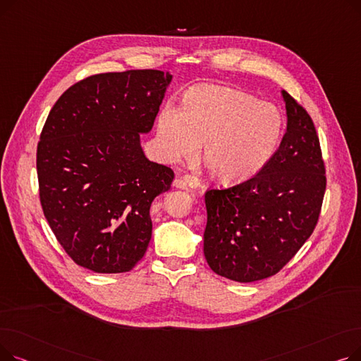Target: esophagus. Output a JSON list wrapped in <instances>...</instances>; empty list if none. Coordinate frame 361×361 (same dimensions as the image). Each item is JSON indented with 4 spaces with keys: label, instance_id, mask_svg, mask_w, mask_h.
<instances>
[{
    "label": "esophagus",
    "instance_id": "obj_1",
    "mask_svg": "<svg viewBox=\"0 0 361 361\" xmlns=\"http://www.w3.org/2000/svg\"><path fill=\"white\" fill-rule=\"evenodd\" d=\"M174 187H177V188H197V187H200V180L195 176L184 174L174 180Z\"/></svg>",
    "mask_w": 361,
    "mask_h": 361
}]
</instances>
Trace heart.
I'll return each instance as SVG.
<instances>
[{
	"label": "heart",
	"mask_w": 361,
	"mask_h": 361,
	"mask_svg": "<svg viewBox=\"0 0 361 361\" xmlns=\"http://www.w3.org/2000/svg\"><path fill=\"white\" fill-rule=\"evenodd\" d=\"M162 154L168 161L196 157L224 183L256 176L276 152L282 136L279 111L238 89L200 85L187 90L183 105L165 104L157 121Z\"/></svg>",
	"instance_id": "1"
}]
</instances>
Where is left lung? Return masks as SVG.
Here are the masks:
<instances>
[{"mask_svg": "<svg viewBox=\"0 0 361 361\" xmlns=\"http://www.w3.org/2000/svg\"><path fill=\"white\" fill-rule=\"evenodd\" d=\"M287 131L256 176L204 193L203 253L211 269L237 282L278 274L312 235L326 190L325 162L309 112L282 90Z\"/></svg>", "mask_w": 361, "mask_h": 361, "instance_id": "left-lung-1", "label": "left lung"}]
</instances>
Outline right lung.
<instances>
[{"label":"right lung","instance_id":"obj_1","mask_svg":"<svg viewBox=\"0 0 361 361\" xmlns=\"http://www.w3.org/2000/svg\"><path fill=\"white\" fill-rule=\"evenodd\" d=\"M171 79L159 70L89 75L49 111L36 150L39 199L79 267L121 274L146 253L150 204L174 171L145 157L140 133L154 127Z\"/></svg>","mask_w":361,"mask_h":361}]
</instances>
